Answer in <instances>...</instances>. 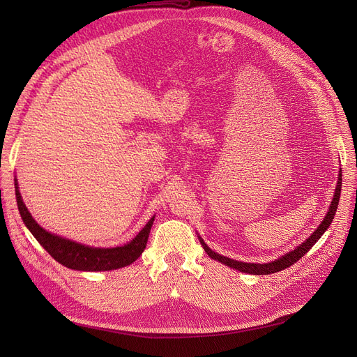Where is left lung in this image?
<instances>
[{
  "label": "left lung",
  "instance_id": "1",
  "mask_svg": "<svg viewBox=\"0 0 357 357\" xmlns=\"http://www.w3.org/2000/svg\"><path fill=\"white\" fill-rule=\"evenodd\" d=\"M340 192H342V169L339 171V179H337V185H335V191H334V197H333V201L330 204L328 207V211L324 217V220L321 221L320 226L317 227V230L304 241L301 243V245L296 246L294 250L285 253L284 256H280L272 261H268V264H246V261H238V260H234V259H230V257H226V256H221L218 253H215L214 250H211L207 243H205L199 236V243L201 246L204 248L205 253H207L211 259L217 260V261H221L222 265H226L229 268H233L238 272H243V273H249V275H271V273H275V272H280L284 271L289 266H292L294 264H296V261L301 259L314 245L315 243L320 240V237L326 233V230L328 229V226L331 224L334 215H335V211H337V207H339V199H340Z\"/></svg>",
  "mask_w": 357,
  "mask_h": 357
}]
</instances>
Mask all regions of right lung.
I'll use <instances>...</instances> for the list:
<instances>
[{
    "mask_svg": "<svg viewBox=\"0 0 357 357\" xmlns=\"http://www.w3.org/2000/svg\"><path fill=\"white\" fill-rule=\"evenodd\" d=\"M14 186L18 211H20L26 227L56 261H59L61 265L69 269L85 272L120 269L136 261L146 249V243L150 229L153 226L155 215L147 221V224L139 231V234L133 240L126 243V245L116 248H92L82 245V243L61 237L58 234H53L40 227L23 202L22 194L18 191L17 179H14Z\"/></svg>",
    "mask_w": 357,
    "mask_h": 357,
    "instance_id": "add662e5",
    "label": "right lung"
}]
</instances>
